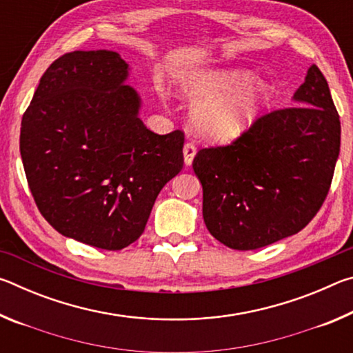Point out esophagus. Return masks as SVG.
<instances>
[{
	"mask_svg": "<svg viewBox=\"0 0 353 353\" xmlns=\"http://www.w3.org/2000/svg\"><path fill=\"white\" fill-rule=\"evenodd\" d=\"M194 155H196V146L190 141L185 143V146H183V162H185V165L190 166L191 162H193Z\"/></svg>",
	"mask_w": 353,
	"mask_h": 353,
	"instance_id": "34e87169",
	"label": "esophagus"
}]
</instances>
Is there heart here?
Masks as SVG:
<instances>
[{"label":"heart","instance_id":"b5f03b06","mask_svg":"<svg viewBox=\"0 0 353 353\" xmlns=\"http://www.w3.org/2000/svg\"><path fill=\"white\" fill-rule=\"evenodd\" d=\"M244 68L191 70L182 79L181 92L191 107V119L201 134L230 140L250 128L260 107L270 97L265 81H254Z\"/></svg>","mask_w":353,"mask_h":353}]
</instances>
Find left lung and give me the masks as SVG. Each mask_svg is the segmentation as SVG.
<instances>
[{
    "instance_id": "8db88e82",
    "label": "left lung",
    "mask_w": 353,
    "mask_h": 353,
    "mask_svg": "<svg viewBox=\"0 0 353 353\" xmlns=\"http://www.w3.org/2000/svg\"><path fill=\"white\" fill-rule=\"evenodd\" d=\"M292 101V107L256 119L232 145L196 154L202 216L227 248L260 249L294 235L325 199L341 146V123L316 65Z\"/></svg>"
}]
</instances>
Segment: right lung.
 <instances>
[{
    "label": "right lung",
    "instance_id": "add662e5",
    "mask_svg": "<svg viewBox=\"0 0 353 353\" xmlns=\"http://www.w3.org/2000/svg\"><path fill=\"white\" fill-rule=\"evenodd\" d=\"M129 70L115 51L63 54L21 119V160L40 213L63 236L105 250L139 240L160 190L183 166V132L143 124Z\"/></svg>",
    "mask_w": 353,
    "mask_h": 353
}]
</instances>
